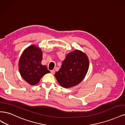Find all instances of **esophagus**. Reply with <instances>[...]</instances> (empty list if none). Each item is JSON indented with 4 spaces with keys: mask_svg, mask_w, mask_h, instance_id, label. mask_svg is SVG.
I'll use <instances>...</instances> for the list:
<instances>
[{
    "mask_svg": "<svg viewBox=\"0 0 125 125\" xmlns=\"http://www.w3.org/2000/svg\"><path fill=\"white\" fill-rule=\"evenodd\" d=\"M51 73H52V74H54L55 73V70H51Z\"/></svg>",
    "mask_w": 125,
    "mask_h": 125,
    "instance_id": "esophagus-1",
    "label": "esophagus"
}]
</instances>
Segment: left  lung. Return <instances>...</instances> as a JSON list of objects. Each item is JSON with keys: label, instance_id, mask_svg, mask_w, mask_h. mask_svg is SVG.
Here are the masks:
<instances>
[{"label": "left lung", "instance_id": "1", "mask_svg": "<svg viewBox=\"0 0 125 125\" xmlns=\"http://www.w3.org/2000/svg\"><path fill=\"white\" fill-rule=\"evenodd\" d=\"M89 67L88 56L81 51L75 50L67 55L61 68L55 73V77L63 88H71L83 80Z\"/></svg>", "mask_w": 125, "mask_h": 125}]
</instances>
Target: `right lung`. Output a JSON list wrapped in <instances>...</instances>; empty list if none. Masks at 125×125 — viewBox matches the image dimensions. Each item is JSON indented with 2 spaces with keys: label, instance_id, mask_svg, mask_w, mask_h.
Instances as JSON below:
<instances>
[{
  "label": "right lung",
  "instance_id": "add662e5",
  "mask_svg": "<svg viewBox=\"0 0 125 125\" xmlns=\"http://www.w3.org/2000/svg\"><path fill=\"white\" fill-rule=\"evenodd\" d=\"M43 53L35 45L26 48L22 52L19 62V70L21 77L30 85L39 82L43 76L50 71L45 65H42Z\"/></svg>",
  "mask_w": 125,
  "mask_h": 125
}]
</instances>
